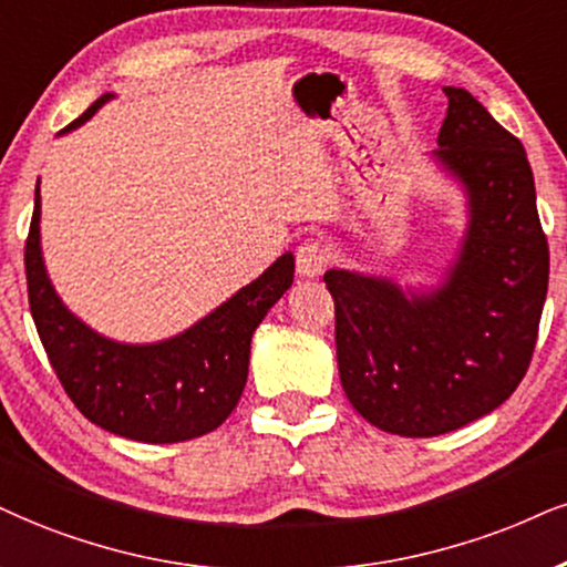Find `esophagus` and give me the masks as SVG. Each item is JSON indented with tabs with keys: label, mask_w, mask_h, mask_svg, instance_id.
Returning <instances> with one entry per match:
<instances>
[{
	"label": "esophagus",
	"mask_w": 567,
	"mask_h": 567,
	"mask_svg": "<svg viewBox=\"0 0 567 567\" xmlns=\"http://www.w3.org/2000/svg\"><path fill=\"white\" fill-rule=\"evenodd\" d=\"M328 255L326 247L320 241H305L297 249V272L302 278H318L326 270Z\"/></svg>",
	"instance_id": "obj_1"
}]
</instances>
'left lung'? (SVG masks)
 Instances as JSON below:
<instances>
[{"instance_id": "obj_1", "label": "left lung", "mask_w": 567, "mask_h": 567, "mask_svg": "<svg viewBox=\"0 0 567 567\" xmlns=\"http://www.w3.org/2000/svg\"><path fill=\"white\" fill-rule=\"evenodd\" d=\"M436 163L463 186L467 226L444 281L328 270L347 400L375 429L410 439L463 429L526 375L547 299L549 247L526 150L465 89L444 86Z\"/></svg>"}]
</instances>
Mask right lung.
Instances as JSON below:
<instances>
[{"instance_id":"1","label":"right lung","mask_w":567,"mask_h":567,"mask_svg":"<svg viewBox=\"0 0 567 567\" xmlns=\"http://www.w3.org/2000/svg\"><path fill=\"white\" fill-rule=\"evenodd\" d=\"M115 94H102L70 134ZM28 302L54 373L75 408L115 436L176 444L215 431L247 386L251 333L295 281L286 251L213 312L155 344H125L96 333L62 305L41 255V197L37 184L25 241Z\"/></svg>"}]
</instances>
